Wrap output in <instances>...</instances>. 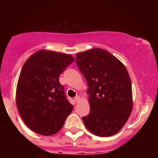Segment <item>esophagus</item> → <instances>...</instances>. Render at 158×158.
<instances>
[{"label": "esophagus", "instance_id": "esophagus-1", "mask_svg": "<svg viewBox=\"0 0 158 158\" xmlns=\"http://www.w3.org/2000/svg\"><path fill=\"white\" fill-rule=\"evenodd\" d=\"M79 99H80V98H79V97H76L75 98H74V100H75V102H79Z\"/></svg>", "mask_w": 158, "mask_h": 158}]
</instances>
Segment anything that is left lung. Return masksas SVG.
Listing matches in <instances>:
<instances>
[{
  "label": "left lung",
  "mask_w": 158,
  "mask_h": 158,
  "mask_svg": "<svg viewBox=\"0 0 158 158\" xmlns=\"http://www.w3.org/2000/svg\"><path fill=\"white\" fill-rule=\"evenodd\" d=\"M76 62L88 85L90 113L82 117L88 131L99 137L118 133L133 108L131 82L125 65L104 49L76 55Z\"/></svg>",
  "instance_id": "obj_1"
}]
</instances>
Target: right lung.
Wrapping results in <instances>:
<instances>
[{"instance_id": "right-lung-1", "label": "right lung", "mask_w": 158, "mask_h": 158, "mask_svg": "<svg viewBox=\"0 0 158 158\" xmlns=\"http://www.w3.org/2000/svg\"><path fill=\"white\" fill-rule=\"evenodd\" d=\"M74 61L70 54L41 50L25 61L16 88V106L23 122L35 133H57L73 110L59 79Z\"/></svg>"}]
</instances>
